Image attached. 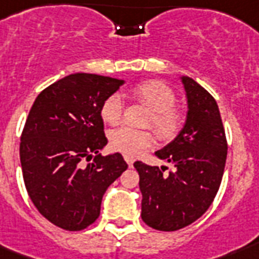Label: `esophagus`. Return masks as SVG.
I'll return each instance as SVG.
<instances>
[{
    "label": "esophagus",
    "instance_id": "esophagus-1",
    "mask_svg": "<svg viewBox=\"0 0 259 259\" xmlns=\"http://www.w3.org/2000/svg\"><path fill=\"white\" fill-rule=\"evenodd\" d=\"M124 159H125V162L128 163V166H132L134 165V162H135V158L131 157V155H124Z\"/></svg>",
    "mask_w": 259,
    "mask_h": 259
}]
</instances>
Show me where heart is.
<instances>
[{"mask_svg":"<svg viewBox=\"0 0 259 259\" xmlns=\"http://www.w3.org/2000/svg\"><path fill=\"white\" fill-rule=\"evenodd\" d=\"M132 97L151 109L146 124L151 125L158 136L163 140L173 139L184 125V113L176 104V93L170 86L161 81L150 79L134 86ZM101 117L105 123L116 125L123 117V101L117 94H112L104 100L101 105ZM111 146L127 155H135L152 143L151 130L123 127L111 132Z\"/></svg>","mask_w":259,"mask_h":259,"instance_id":"1","label":"heart"}]
</instances>
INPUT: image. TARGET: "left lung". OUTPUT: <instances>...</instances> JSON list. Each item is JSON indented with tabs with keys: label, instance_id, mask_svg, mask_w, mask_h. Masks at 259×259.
<instances>
[{
	"label": "left lung",
	"instance_id": "8db88e82",
	"mask_svg": "<svg viewBox=\"0 0 259 259\" xmlns=\"http://www.w3.org/2000/svg\"><path fill=\"white\" fill-rule=\"evenodd\" d=\"M188 97L186 123L177 138L155 152L174 170L134 163L139 173L142 220L158 231H177L201 218L223 178L227 139L216 100L201 85L182 77Z\"/></svg>",
	"mask_w": 259,
	"mask_h": 259
}]
</instances>
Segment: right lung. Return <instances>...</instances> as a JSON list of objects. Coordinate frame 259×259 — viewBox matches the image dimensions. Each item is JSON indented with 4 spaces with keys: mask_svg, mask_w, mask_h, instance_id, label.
<instances>
[{
    "mask_svg": "<svg viewBox=\"0 0 259 259\" xmlns=\"http://www.w3.org/2000/svg\"><path fill=\"white\" fill-rule=\"evenodd\" d=\"M121 85L70 74L40 92L27 117L20 142L24 184L36 209L66 231L97 220L105 190L128 167L119 152H100L108 143L101 105Z\"/></svg>",
    "mask_w": 259,
    "mask_h": 259,
    "instance_id": "right-lung-1",
    "label": "right lung"
}]
</instances>
